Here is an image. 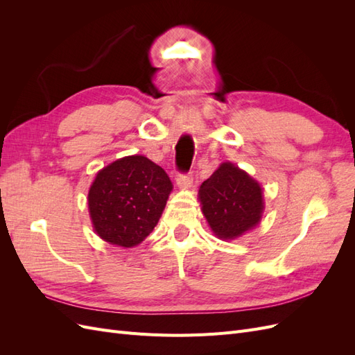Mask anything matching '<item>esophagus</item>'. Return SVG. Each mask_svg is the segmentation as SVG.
Instances as JSON below:
<instances>
[{
  "instance_id": "obj_1",
  "label": "esophagus",
  "mask_w": 355,
  "mask_h": 355,
  "mask_svg": "<svg viewBox=\"0 0 355 355\" xmlns=\"http://www.w3.org/2000/svg\"><path fill=\"white\" fill-rule=\"evenodd\" d=\"M176 182H178V187L182 189H188L192 185V176L188 173H178L176 176Z\"/></svg>"
}]
</instances>
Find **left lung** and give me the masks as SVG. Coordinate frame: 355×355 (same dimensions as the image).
<instances>
[{"instance_id": "1", "label": "left lung", "mask_w": 355, "mask_h": 355, "mask_svg": "<svg viewBox=\"0 0 355 355\" xmlns=\"http://www.w3.org/2000/svg\"><path fill=\"white\" fill-rule=\"evenodd\" d=\"M261 185L232 163H222L204 180L198 200L204 218L220 240H234L253 230L262 219Z\"/></svg>"}]
</instances>
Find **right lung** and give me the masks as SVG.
Wrapping results in <instances>:
<instances>
[{"label": "right lung", "instance_id": "add662e5", "mask_svg": "<svg viewBox=\"0 0 355 355\" xmlns=\"http://www.w3.org/2000/svg\"><path fill=\"white\" fill-rule=\"evenodd\" d=\"M173 185L166 171L144 155L103 167L89 191L93 228L106 243L135 247L153 232Z\"/></svg>", "mask_w": 355, "mask_h": 355}]
</instances>
